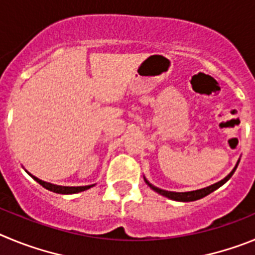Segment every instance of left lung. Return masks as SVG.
Masks as SVG:
<instances>
[{
    "label": "left lung",
    "mask_w": 255,
    "mask_h": 255,
    "mask_svg": "<svg viewBox=\"0 0 255 255\" xmlns=\"http://www.w3.org/2000/svg\"><path fill=\"white\" fill-rule=\"evenodd\" d=\"M239 162H240V159H238V162H236V164H235V167L233 168V171H231V172H230L226 177H224V179L220 180V181L216 182V184H213V185H209V186H207V188L199 189V190L182 191V193H177V191H168V190H163V189L157 188V186L152 185V184H150V182L145 179V177H144V181H145V184H147V185L149 186L152 190H154L155 193H158V194L163 195V197L168 198V199L176 200V202H194V200L202 199V198L207 197L208 194H211L212 191H215L216 189H218L220 186L224 185L225 182L229 181L230 177L233 176L234 172H235V170L238 168Z\"/></svg>",
    "instance_id": "1"
}]
</instances>
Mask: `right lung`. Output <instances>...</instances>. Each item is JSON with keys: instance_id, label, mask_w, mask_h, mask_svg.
I'll return each instance as SVG.
<instances>
[{"instance_id": "right-lung-1", "label": "right lung", "mask_w": 255, "mask_h": 255, "mask_svg": "<svg viewBox=\"0 0 255 255\" xmlns=\"http://www.w3.org/2000/svg\"><path fill=\"white\" fill-rule=\"evenodd\" d=\"M26 171V170H25ZM28 172V171H26ZM28 175H30L38 184L43 186L44 189L49 191H53V193H57V194H76V193H80V191H84L88 190V189H91L92 186H94L96 184L93 185H85V186H61V185H55V184H51V182H47L43 181V180L38 179V177L33 176L30 172H28Z\"/></svg>"}]
</instances>
